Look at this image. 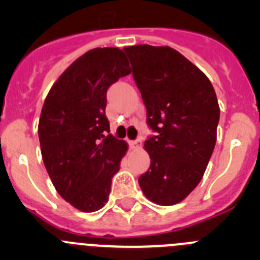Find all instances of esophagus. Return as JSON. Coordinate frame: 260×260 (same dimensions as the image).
Wrapping results in <instances>:
<instances>
[{
	"label": "esophagus",
	"mask_w": 260,
	"mask_h": 260,
	"mask_svg": "<svg viewBox=\"0 0 260 260\" xmlns=\"http://www.w3.org/2000/svg\"><path fill=\"white\" fill-rule=\"evenodd\" d=\"M141 145H142V141H141L140 138H137V140H135V141H131L129 142V146L132 147V148H138Z\"/></svg>",
	"instance_id": "esophagus-1"
}]
</instances>
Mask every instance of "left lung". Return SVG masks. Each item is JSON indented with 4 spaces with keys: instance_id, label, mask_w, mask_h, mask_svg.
I'll return each instance as SVG.
<instances>
[{
    "instance_id": "1",
    "label": "left lung",
    "mask_w": 260,
    "mask_h": 260,
    "mask_svg": "<svg viewBox=\"0 0 260 260\" xmlns=\"http://www.w3.org/2000/svg\"><path fill=\"white\" fill-rule=\"evenodd\" d=\"M154 135L145 147L151 165L138 182L158 205L182 201L204 176L216 143L219 103L210 80L169 46L124 48Z\"/></svg>"
}]
</instances>
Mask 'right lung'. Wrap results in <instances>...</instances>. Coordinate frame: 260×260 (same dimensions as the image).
<instances>
[{"instance_id":"1","label":"right lung","mask_w":260,"mask_h":260,"mask_svg":"<svg viewBox=\"0 0 260 260\" xmlns=\"http://www.w3.org/2000/svg\"><path fill=\"white\" fill-rule=\"evenodd\" d=\"M128 74L122 50H90L60 75L41 109L44 165L60 196L80 211L106 205L127 152V143L109 133L106 107L109 86Z\"/></svg>"}]
</instances>
